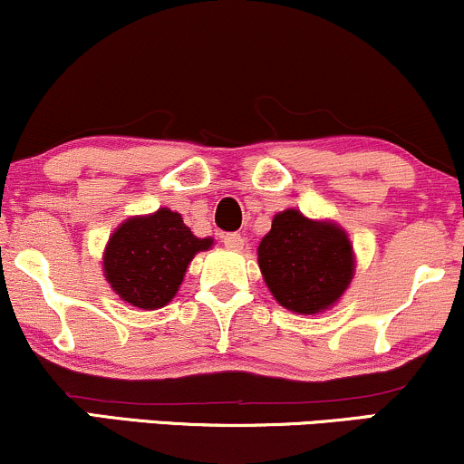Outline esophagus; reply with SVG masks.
<instances>
[{
	"mask_svg": "<svg viewBox=\"0 0 464 464\" xmlns=\"http://www.w3.org/2000/svg\"><path fill=\"white\" fill-rule=\"evenodd\" d=\"M222 242H225V246L231 248V250H242L244 248V237L239 236V233H227V236L222 237Z\"/></svg>",
	"mask_w": 464,
	"mask_h": 464,
	"instance_id": "1",
	"label": "esophagus"
}]
</instances>
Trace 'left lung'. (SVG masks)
<instances>
[{
	"label": "left lung",
	"instance_id": "8db88e82",
	"mask_svg": "<svg viewBox=\"0 0 464 464\" xmlns=\"http://www.w3.org/2000/svg\"><path fill=\"white\" fill-rule=\"evenodd\" d=\"M266 285L285 310H329L353 279L355 257L349 236L335 222L310 220L296 209L273 218L257 248Z\"/></svg>",
	"mask_w": 464,
	"mask_h": 464
}]
</instances>
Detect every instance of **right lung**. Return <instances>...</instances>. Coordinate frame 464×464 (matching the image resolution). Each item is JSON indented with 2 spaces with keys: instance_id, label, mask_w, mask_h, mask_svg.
<instances>
[{
  "instance_id": "right-lung-1",
  "label": "right lung",
  "mask_w": 464,
  "mask_h": 464,
  "mask_svg": "<svg viewBox=\"0 0 464 464\" xmlns=\"http://www.w3.org/2000/svg\"><path fill=\"white\" fill-rule=\"evenodd\" d=\"M211 244V237H196L177 211L161 207L115 228L102 257L104 276L121 301L157 310L174 299L194 255Z\"/></svg>"
}]
</instances>
